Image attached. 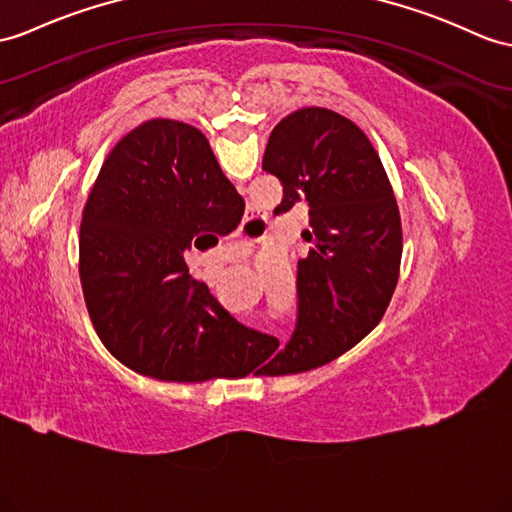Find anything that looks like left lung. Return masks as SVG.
I'll list each match as a JSON object with an SVG mask.
<instances>
[{"label": "left lung", "mask_w": 512, "mask_h": 512, "mask_svg": "<svg viewBox=\"0 0 512 512\" xmlns=\"http://www.w3.org/2000/svg\"><path fill=\"white\" fill-rule=\"evenodd\" d=\"M263 169L284 210L308 202L313 243L297 263V323L284 347L263 336L247 371L265 376L328 365L365 339L400 278L402 219L380 156L354 121L328 108L291 112L273 128Z\"/></svg>", "instance_id": "1"}]
</instances>
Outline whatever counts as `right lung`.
<instances>
[{"instance_id": "obj_1", "label": "right lung", "mask_w": 512, "mask_h": 512, "mask_svg": "<svg viewBox=\"0 0 512 512\" xmlns=\"http://www.w3.org/2000/svg\"><path fill=\"white\" fill-rule=\"evenodd\" d=\"M245 202L206 136L152 119L115 145L80 223V282L106 350L141 376L204 382L245 376L258 332L236 321L184 252L239 226Z\"/></svg>"}]
</instances>
